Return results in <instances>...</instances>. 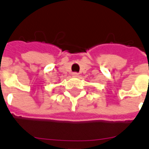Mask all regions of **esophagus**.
<instances>
[{"label": "esophagus", "mask_w": 149, "mask_h": 149, "mask_svg": "<svg viewBox=\"0 0 149 149\" xmlns=\"http://www.w3.org/2000/svg\"><path fill=\"white\" fill-rule=\"evenodd\" d=\"M72 76L73 77H79V73L78 72H74V73H72Z\"/></svg>", "instance_id": "esophagus-1"}]
</instances>
